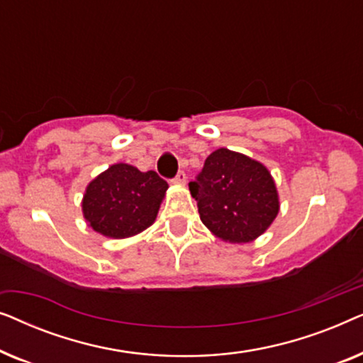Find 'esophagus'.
Wrapping results in <instances>:
<instances>
[{"label": "esophagus", "instance_id": "34e87169", "mask_svg": "<svg viewBox=\"0 0 363 363\" xmlns=\"http://www.w3.org/2000/svg\"><path fill=\"white\" fill-rule=\"evenodd\" d=\"M185 180H186V173L183 172V170L178 172L177 177L173 178V182H175V183H185Z\"/></svg>", "mask_w": 363, "mask_h": 363}]
</instances>
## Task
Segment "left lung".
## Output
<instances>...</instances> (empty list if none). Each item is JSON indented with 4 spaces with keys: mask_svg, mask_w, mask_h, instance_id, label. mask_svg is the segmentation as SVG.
I'll return each instance as SVG.
<instances>
[{
    "mask_svg": "<svg viewBox=\"0 0 363 363\" xmlns=\"http://www.w3.org/2000/svg\"><path fill=\"white\" fill-rule=\"evenodd\" d=\"M191 196L208 230L230 242H247L262 235L279 211L274 180L259 162L218 148L205 160Z\"/></svg>",
    "mask_w": 363,
    "mask_h": 363,
    "instance_id": "1",
    "label": "left lung"
}]
</instances>
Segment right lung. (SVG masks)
Listing matches in <instances>:
<instances>
[{
    "label": "right lung",
    "mask_w": 363,
    "mask_h": 363,
    "mask_svg": "<svg viewBox=\"0 0 363 363\" xmlns=\"http://www.w3.org/2000/svg\"><path fill=\"white\" fill-rule=\"evenodd\" d=\"M167 188L157 172L117 163L89 183L82 201L84 216L104 236H133L155 221Z\"/></svg>",
    "instance_id": "add662e5"
}]
</instances>
